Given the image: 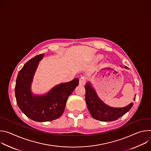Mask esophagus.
Listing matches in <instances>:
<instances>
[{
	"mask_svg": "<svg viewBox=\"0 0 151 151\" xmlns=\"http://www.w3.org/2000/svg\"><path fill=\"white\" fill-rule=\"evenodd\" d=\"M85 82H86V79L85 78L83 77H82L79 79V83L80 85H82V86H83L85 85Z\"/></svg>",
	"mask_w": 151,
	"mask_h": 151,
	"instance_id": "1",
	"label": "esophagus"
}]
</instances>
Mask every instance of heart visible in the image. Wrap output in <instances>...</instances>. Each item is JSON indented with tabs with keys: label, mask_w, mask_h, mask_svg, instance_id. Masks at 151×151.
Segmentation results:
<instances>
[{
	"label": "heart",
	"mask_w": 151,
	"mask_h": 151,
	"mask_svg": "<svg viewBox=\"0 0 151 151\" xmlns=\"http://www.w3.org/2000/svg\"><path fill=\"white\" fill-rule=\"evenodd\" d=\"M103 58V55L102 54H97L94 57V59H93L94 62V63H97L99 61H100Z\"/></svg>",
	"instance_id": "b5f03b06"
}]
</instances>
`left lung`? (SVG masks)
<instances>
[{"label": "left lung", "mask_w": 151, "mask_h": 151, "mask_svg": "<svg viewBox=\"0 0 151 151\" xmlns=\"http://www.w3.org/2000/svg\"><path fill=\"white\" fill-rule=\"evenodd\" d=\"M125 68L128 69L125 66ZM85 101L92 117L101 121H112L122 116L132 108L133 103L124 107H112L104 103L98 97L90 82L85 86ZM136 97L134 98L135 100Z\"/></svg>", "instance_id": "obj_1"}]
</instances>
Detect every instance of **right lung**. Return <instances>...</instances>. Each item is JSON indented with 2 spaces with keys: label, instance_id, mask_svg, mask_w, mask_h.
Returning <instances> with one entry per match:
<instances>
[{
  "label": "right lung",
  "instance_id": "obj_1",
  "mask_svg": "<svg viewBox=\"0 0 151 151\" xmlns=\"http://www.w3.org/2000/svg\"><path fill=\"white\" fill-rule=\"evenodd\" d=\"M44 55H36L24 64L17 75L15 87L19 108L28 118L37 122L52 121L61 116L69 96L79 84V79L75 78L56 85L44 95H33L31 85L39 62Z\"/></svg>",
  "mask_w": 151,
  "mask_h": 151
}]
</instances>
